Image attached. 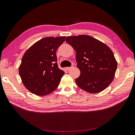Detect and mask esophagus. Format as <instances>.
Instances as JSON below:
<instances>
[{
	"label": "esophagus",
	"instance_id": "esophagus-1",
	"mask_svg": "<svg viewBox=\"0 0 135 135\" xmlns=\"http://www.w3.org/2000/svg\"><path fill=\"white\" fill-rule=\"evenodd\" d=\"M73 67H73V66H72V67H66L65 68V70H67V71H69V70H70L71 69V68H73Z\"/></svg>",
	"mask_w": 135,
	"mask_h": 135
}]
</instances>
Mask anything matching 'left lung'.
I'll return each instance as SVG.
<instances>
[{
	"instance_id": "left-lung-1",
	"label": "left lung",
	"mask_w": 135,
	"mask_h": 135,
	"mask_svg": "<svg viewBox=\"0 0 135 135\" xmlns=\"http://www.w3.org/2000/svg\"><path fill=\"white\" fill-rule=\"evenodd\" d=\"M66 42L76 52L77 66L80 71L76 79L77 86L90 93L105 89L113 81L117 67L111 49L88 35L68 36Z\"/></svg>"
}]
</instances>
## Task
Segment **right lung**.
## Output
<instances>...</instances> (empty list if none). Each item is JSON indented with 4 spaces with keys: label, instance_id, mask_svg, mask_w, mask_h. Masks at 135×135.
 Returning <instances> with one entry per match:
<instances>
[{
    "label": "right lung",
    "instance_id": "right-lung-1",
    "mask_svg": "<svg viewBox=\"0 0 135 135\" xmlns=\"http://www.w3.org/2000/svg\"><path fill=\"white\" fill-rule=\"evenodd\" d=\"M65 37L43 38L27 50L19 67L24 86L38 96L49 95L58 88L65 73L57 64L56 50Z\"/></svg>",
    "mask_w": 135,
    "mask_h": 135
}]
</instances>
